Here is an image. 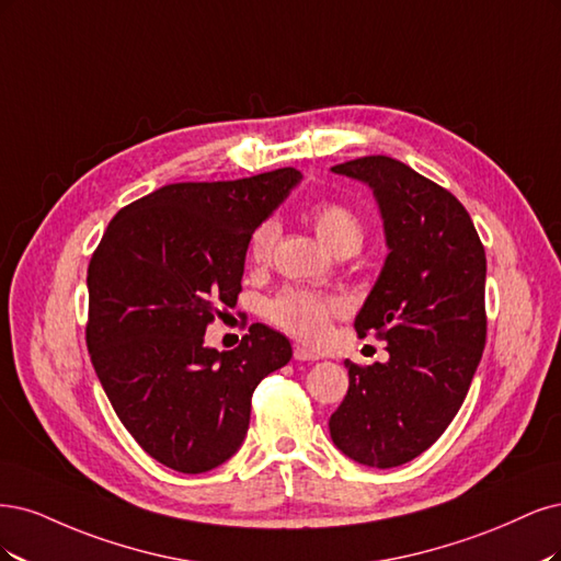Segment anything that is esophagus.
I'll list each match as a JSON object with an SVG mask.
<instances>
[{"instance_id": "obj_1", "label": "esophagus", "mask_w": 561, "mask_h": 561, "mask_svg": "<svg viewBox=\"0 0 561 561\" xmlns=\"http://www.w3.org/2000/svg\"><path fill=\"white\" fill-rule=\"evenodd\" d=\"M294 358H296V360H317V358H319V354H317V352H312V350H307V347H300V345H298V347L294 350Z\"/></svg>"}]
</instances>
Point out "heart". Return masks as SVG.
I'll return each instance as SVG.
<instances>
[{"label": "heart", "mask_w": 561, "mask_h": 561, "mask_svg": "<svg viewBox=\"0 0 561 561\" xmlns=\"http://www.w3.org/2000/svg\"><path fill=\"white\" fill-rule=\"evenodd\" d=\"M310 221L333 254L342 251H356L364 242V221L358 214L342 203H317L310 209ZM279 226L277 221H263L249 238V259L251 263H265L273 254ZM337 312V305L329 298H321L305 288H284L267 302V319L282 331L291 333L305 342H321L329 331V321Z\"/></svg>", "instance_id": "obj_1"}]
</instances>
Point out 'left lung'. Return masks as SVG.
<instances>
[{"label": "left lung", "instance_id": "1", "mask_svg": "<svg viewBox=\"0 0 561 561\" xmlns=\"http://www.w3.org/2000/svg\"><path fill=\"white\" fill-rule=\"evenodd\" d=\"M331 172L373 191L389 254L354 329L375 331L389 360H345L350 389L329 428L342 455L370 468L420 457L459 412L484 350L486 259L455 195L387 156Z\"/></svg>", "mask_w": 561, "mask_h": 561}]
</instances>
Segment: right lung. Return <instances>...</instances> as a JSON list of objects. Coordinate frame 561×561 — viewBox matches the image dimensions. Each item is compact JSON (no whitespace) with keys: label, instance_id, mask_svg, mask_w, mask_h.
Segmentation results:
<instances>
[{"label":"right lung","instance_id":"right-lung-1","mask_svg":"<svg viewBox=\"0 0 561 561\" xmlns=\"http://www.w3.org/2000/svg\"><path fill=\"white\" fill-rule=\"evenodd\" d=\"M294 168L168 184L123 207L88 265L90 360L123 426L179 473H207L244 443L251 393L291 342L265 323L230 352L207 323L242 291L249 238L300 184Z\"/></svg>","mask_w":561,"mask_h":561}]
</instances>
